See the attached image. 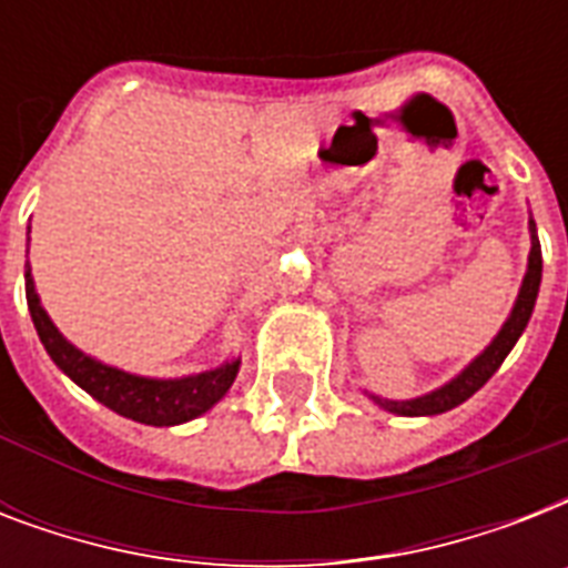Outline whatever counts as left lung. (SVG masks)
<instances>
[{"mask_svg":"<svg viewBox=\"0 0 568 568\" xmlns=\"http://www.w3.org/2000/svg\"><path fill=\"white\" fill-rule=\"evenodd\" d=\"M530 230V253H528V271H525V280H521V288L516 294V303H513L510 315L498 329V336L489 342V345L480 351V354L471 359V363L457 374V377H450L445 386L433 388L427 395L409 397V400H388V397L372 395V392H365V395L372 397L374 404L383 406L386 413L395 415H439L448 413L454 406H459L463 400L475 395L477 388L486 386V379L493 377L501 363L507 359L519 336L528 327L530 315H534V306H537V294H539V283H542V250H539V239H537V223L534 217L528 221Z\"/></svg>","mask_w":568,"mask_h":568,"instance_id":"obj_1","label":"left lung"}]
</instances>
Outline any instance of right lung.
Returning a JSON list of instances; mask_svg holds the SVG:
<instances>
[{
    "label": "right lung",
    "mask_w": 568,
    "mask_h": 568,
    "mask_svg": "<svg viewBox=\"0 0 568 568\" xmlns=\"http://www.w3.org/2000/svg\"><path fill=\"white\" fill-rule=\"evenodd\" d=\"M26 301H29L34 329H38L47 354L52 356V363L73 379L75 386L97 397L102 406H109L132 422L153 424V427L191 422L196 415L209 413L239 377V356L226 359L217 368L185 374V377H141V374L123 372L118 365L100 363L97 356L84 354L73 342H67L61 329L52 324L47 310L40 306L38 292H34L29 262H26Z\"/></svg>",
    "instance_id": "1"
}]
</instances>
